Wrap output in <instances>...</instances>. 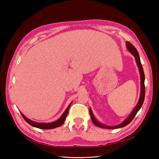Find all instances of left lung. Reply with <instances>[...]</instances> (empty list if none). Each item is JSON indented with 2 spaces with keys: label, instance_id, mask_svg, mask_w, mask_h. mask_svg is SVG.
<instances>
[{
  "label": "left lung",
  "instance_id": "1",
  "mask_svg": "<svg viewBox=\"0 0 159 159\" xmlns=\"http://www.w3.org/2000/svg\"><path fill=\"white\" fill-rule=\"evenodd\" d=\"M126 49H127V50L134 57L136 65L139 69V75H140V80H141L140 81V95H139V98L136 106L134 107V108L132 110L131 113L129 114V116L126 117L121 123H120L119 125H116V126H107L99 122L97 119V118L94 116L91 108L89 107V113H90V116H91L92 121L95 125L97 126L98 127H100V128L107 129H116L124 127V126L129 125L132 121V119H134V117L136 116L138 111L140 110L143 103L144 98H145V85H144L145 75H144V72H143V69L142 65V63L140 61V58H139V56L137 49L132 43H130L129 42H126Z\"/></svg>",
  "mask_w": 159,
  "mask_h": 159
}]
</instances>
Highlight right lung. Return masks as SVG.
<instances>
[{
  "label": "right lung",
  "instance_id": "add662e5",
  "mask_svg": "<svg viewBox=\"0 0 159 159\" xmlns=\"http://www.w3.org/2000/svg\"><path fill=\"white\" fill-rule=\"evenodd\" d=\"M72 103V102L68 105V106L67 107V108L65 110L64 113L62 114V116L60 117V118L57 120H55V121L52 122V123H39V122H36V121H34V120H32L28 119L27 117H25L21 112V116H23V117L24 118V119L26 120V121L30 125L34 126V127H36V128H38V129H52L59 127V126H61L63 123H65V119L66 118V116L68 115V110L70 109V106H71Z\"/></svg>",
  "mask_w": 159,
  "mask_h": 159
}]
</instances>
